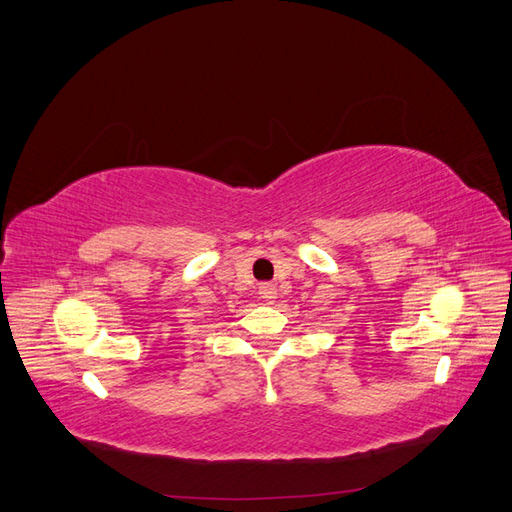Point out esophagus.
Masks as SVG:
<instances>
[{"label": "esophagus", "mask_w": 512, "mask_h": 512, "mask_svg": "<svg viewBox=\"0 0 512 512\" xmlns=\"http://www.w3.org/2000/svg\"><path fill=\"white\" fill-rule=\"evenodd\" d=\"M258 294H260V299H265L267 303H271V301L277 299V288H275V284L265 282V284L258 286Z\"/></svg>", "instance_id": "34e87169"}]
</instances>
